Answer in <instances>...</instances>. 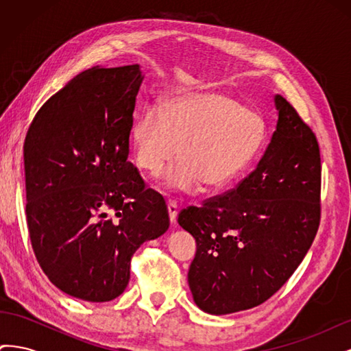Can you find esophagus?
I'll list each match as a JSON object with an SVG mask.
<instances>
[{
    "mask_svg": "<svg viewBox=\"0 0 351 351\" xmlns=\"http://www.w3.org/2000/svg\"><path fill=\"white\" fill-rule=\"evenodd\" d=\"M168 214H169V221H171V224H176L177 214H178V206H177L174 200L168 202Z\"/></svg>",
    "mask_w": 351,
    "mask_h": 351,
    "instance_id": "1",
    "label": "esophagus"
}]
</instances>
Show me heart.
<instances>
[{
	"label": "heart",
	"instance_id": "1",
	"mask_svg": "<svg viewBox=\"0 0 351 351\" xmlns=\"http://www.w3.org/2000/svg\"><path fill=\"white\" fill-rule=\"evenodd\" d=\"M267 137L262 117L218 90H196L167 98L159 110L146 107L132 129L134 162L159 176L176 156L164 186L192 193L200 184L215 190L246 168ZM179 154H176V149Z\"/></svg>",
	"mask_w": 351,
	"mask_h": 351
}]
</instances>
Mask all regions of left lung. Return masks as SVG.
Returning a JSON list of instances; mask_svg holds the SVG:
<instances>
[{"label":"left lung","instance_id":"obj_1","mask_svg":"<svg viewBox=\"0 0 351 351\" xmlns=\"http://www.w3.org/2000/svg\"><path fill=\"white\" fill-rule=\"evenodd\" d=\"M277 129L256 168L230 192L189 206L178 224L196 240L187 281L210 315L252 309L287 282L321 221L316 136L281 95Z\"/></svg>","mask_w":351,"mask_h":351}]
</instances>
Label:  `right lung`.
Returning <instances> with one entry per match:
<instances>
[{"instance_id": "1", "label": "right lung", "mask_w": 351, "mask_h": 351, "mask_svg": "<svg viewBox=\"0 0 351 351\" xmlns=\"http://www.w3.org/2000/svg\"><path fill=\"white\" fill-rule=\"evenodd\" d=\"M142 80L139 64L82 71L25 139L32 247L49 281L80 300L119 297L134 252L169 227L164 197L127 161Z\"/></svg>"}]
</instances>
